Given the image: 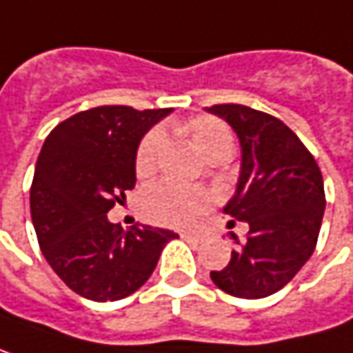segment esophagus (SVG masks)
Wrapping results in <instances>:
<instances>
[{
    "mask_svg": "<svg viewBox=\"0 0 353 353\" xmlns=\"http://www.w3.org/2000/svg\"><path fill=\"white\" fill-rule=\"evenodd\" d=\"M181 239H183V241H194V242L202 241V236H200V234H192V232H181Z\"/></svg>",
    "mask_w": 353,
    "mask_h": 353,
    "instance_id": "esophagus-1",
    "label": "esophagus"
}]
</instances>
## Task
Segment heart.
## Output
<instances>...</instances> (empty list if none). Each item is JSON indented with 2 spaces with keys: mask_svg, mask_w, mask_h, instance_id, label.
<instances>
[{
  "mask_svg": "<svg viewBox=\"0 0 353 353\" xmlns=\"http://www.w3.org/2000/svg\"><path fill=\"white\" fill-rule=\"evenodd\" d=\"M183 135L190 137L196 151L204 157L212 159L214 155L232 151V133L216 117H194L177 127ZM163 135L159 131H151L139 143L135 155V174L139 177H149L157 172L161 153H163ZM212 206V196L204 190L196 188H181L176 183L159 181L149 185L141 198V210L145 218L155 224L165 226H190L194 224L202 212Z\"/></svg>",
  "mask_w": 353,
  "mask_h": 353,
  "instance_id": "heart-1",
  "label": "heart"
}]
</instances>
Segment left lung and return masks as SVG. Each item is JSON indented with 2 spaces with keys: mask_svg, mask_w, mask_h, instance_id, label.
<instances>
[{
  "mask_svg": "<svg viewBox=\"0 0 353 353\" xmlns=\"http://www.w3.org/2000/svg\"><path fill=\"white\" fill-rule=\"evenodd\" d=\"M224 119L242 149L236 194L224 206L248 224L246 241L234 234L230 263L210 276L218 289L241 299H263L283 289L315 250L325 192L317 161L276 117L244 105L206 109Z\"/></svg>",
  "mask_w": 353,
  "mask_h": 353,
  "instance_id": "1",
  "label": "left lung"
}]
</instances>
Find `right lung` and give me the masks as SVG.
I'll return each instance as SVG.
<instances>
[{
  "mask_svg": "<svg viewBox=\"0 0 353 353\" xmlns=\"http://www.w3.org/2000/svg\"><path fill=\"white\" fill-rule=\"evenodd\" d=\"M172 109L105 105L56 125L36 161L30 210L42 254L84 299L119 301L155 269L174 230L112 224L107 212L135 188V155L145 133Z\"/></svg>",
  "mask_w": 353,
  "mask_h": 353,
  "instance_id": "1",
  "label": "right lung"
}]
</instances>
